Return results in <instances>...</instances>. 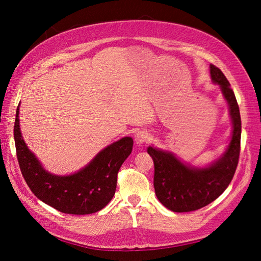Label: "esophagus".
I'll use <instances>...</instances> for the list:
<instances>
[{"label": "esophagus", "instance_id": "34e87169", "mask_svg": "<svg viewBox=\"0 0 261 261\" xmlns=\"http://www.w3.org/2000/svg\"><path fill=\"white\" fill-rule=\"evenodd\" d=\"M149 134L147 133V132H145V130H140V132H138L136 135H135V143L137 144V145H139V146H141V145H144V144H146L147 141L149 140Z\"/></svg>", "mask_w": 261, "mask_h": 261}]
</instances>
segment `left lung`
<instances>
[{
  "instance_id": "1",
  "label": "left lung",
  "mask_w": 261,
  "mask_h": 261,
  "mask_svg": "<svg viewBox=\"0 0 261 261\" xmlns=\"http://www.w3.org/2000/svg\"><path fill=\"white\" fill-rule=\"evenodd\" d=\"M212 81L219 84L230 106L233 136L224 155L207 169H195L181 163L175 155L148 148L154 164L153 186L158 199L174 212L198 210L216 200L230 185L241 152L242 121L234 91L221 69L210 64Z\"/></svg>"
}]
</instances>
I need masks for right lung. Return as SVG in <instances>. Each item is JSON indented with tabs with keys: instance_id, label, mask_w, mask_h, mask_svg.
<instances>
[{
	"instance_id": "add662e5",
	"label": "right lung",
	"mask_w": 261,
	"mask_h": 261,
	"mask_svg": "<svg viewBox=\"0 0 261 261\" xmlns=\"http://www.w3.org/2000/svg\"><path fill=\"white\" fill-rule=\"evenodd\" d=\"M18 107L14 139L21 174L37 198L63 213L89 215L103 209L115 194L117 173L132 150L134 141L124 137L108 146L82 171L68 176L45 172L29 151L19 130Z\"/></svg>"
}]
</instances>
